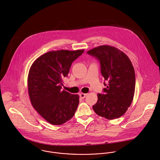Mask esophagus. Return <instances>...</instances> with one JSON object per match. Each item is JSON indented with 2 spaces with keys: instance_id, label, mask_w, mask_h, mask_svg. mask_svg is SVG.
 <instances>
[{
  "instance_id": "esophagus-1",
  "label": "esophagus",
  "mask_w": 160,
  "mask_h": 160,
  "mask_svg": "<svg viewBox=\"0 0 160 160\" xmlns=\"http://www.w3.org/2000/svg\"><path fill=\"white\" fill-rule=\"evenodd\" d=\"M86 95H87L86 93H81L79 94L80 98H84L86 97Z\"/></svg>"
}]
</instances>
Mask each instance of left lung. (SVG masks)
<instances>
[{"label": "left lung", "instance_id": "obj_1", "mask_svg": "<svg viewBox=\"0 0 160 160\" xmlns=\"http://www.w3.org/2000/svg\"><path fill=\"white\" fill-rule=\"evenodd\" d=\"M87 53L99 60L101 73L108 82L103 83L104 93H98L93 109L108 119L119 118L130 107L134 95L136 77L132 63L124 52L109 45L94 48Z\"/></svg>", "mask_w": 160, "mask_h": 160}]
</instances>
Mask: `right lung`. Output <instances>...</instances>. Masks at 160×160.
Returning a JSON list of instances; mask_svg holds the SVG:
<instances>
[{
	"label": "right lung",
	"instance_id": "add662e5",
	"mask_svg": "<svg viewBox=\"0 0 160 160\" xmlns=\"http://www.w3.org/2000/svg\"><path fill=\"white\" fill-rule=\"evenodd\" d=\"M84 49L46 52L31 65L28 78L30 100L36 111L49 123L62 125L71 119L79 103L78 95L62 90L63 79Z\"/></svg>",
	"mask_w": 160,
	"mask_h": 160
}]
</instances>
